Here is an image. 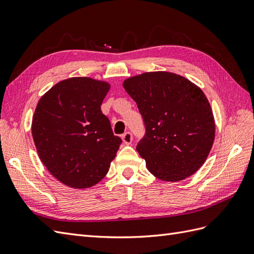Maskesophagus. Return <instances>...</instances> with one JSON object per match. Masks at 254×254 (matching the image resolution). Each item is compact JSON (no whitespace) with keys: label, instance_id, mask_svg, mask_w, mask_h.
Segmentation results:
<instances>
[{"label":"esophagus","instance_id":"obj_1","mask_svg":"<svg viewBox=\"0 0 254 254\" xmlns=\"http://www.w3.org/2000/svg\"><path fill=\"white\" fill-rule=\"evenodd\" d=\"M122 140L125 142L126 145H129L133 140V135L131 132H126L125 134L122 135Z\"/></svg>","mask_w":254,"mask_h":254}]
</instances>
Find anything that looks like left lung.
<instances>
[{
	"instance_id": "8db88e82",
	"label": "left lung",
	"mask_w": 254,
	"mask_h": 254,
	"mask_svg": "<svg viewBox=\"0 0 254 254\" xmlns=\"http://www.w3.org/2000/svg\"><path fill=\"white\" fill-rule=\"evenodd\" d=\"M123 88L137 104L146 132L136 150L148 171L180 181L205 163L214 140L210 104L196 84L168 71L127 78Z\"/></svg>"
}]
</instances>
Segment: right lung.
<instances>
[{"label": "right lung", "instance_id": "obj_1", "mask_svg": "<svg viewBox=\"0 0 254 254\" xmlns=\"http://www.w3.org/2000/svg\"><path fill=\"white\" fill-rule=\"evenodd\" d=\"M109 88L92 78H68L37 104L32 135L38 157L65 186L86 189L100 183L121 145L101 110Z\"/></svg>", "mask_w": 254, "mask_h": 254}]
</instances>
